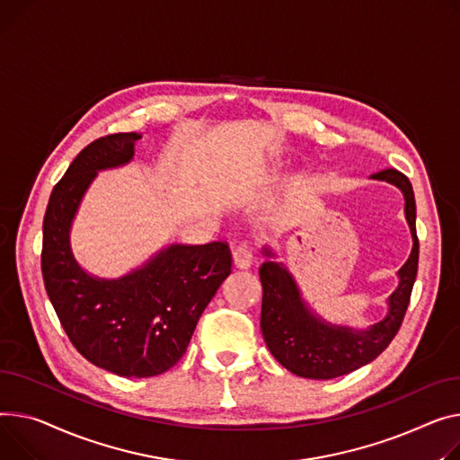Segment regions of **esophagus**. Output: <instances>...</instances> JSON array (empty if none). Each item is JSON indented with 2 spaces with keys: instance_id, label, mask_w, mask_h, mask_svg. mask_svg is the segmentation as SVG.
<instances>
[{
  "instance_id": "34e87169",
  "label": "esophagus",
  "mask_w": 460,
  "mask_h": 460,
  "mask_svg": "<svg viewBox=\"0 0 460 460\" xmlns=\"http://www.w3.org/2000/svg\"><path fill=\"white\" fill-rule=\"evenodd\" d=\"M233 262L240 270H246V268H250L253 264V250H252L250 243L240 242L238 246H234V250H233Z\"/></svg>"
}]
</instances>
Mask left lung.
Wrapping results in <instances>:
<instances>
[{"mask_svg":"<svg viewBox=\"0 0 460 460\" xmlns=\"http://www.w3.org/2000/svg\"><path fill=\"white\" fill-rule=\"evenodd\" d=\"M372 179L386 181L405 198V218L412 234V252L397 271V288L388 296L386 316L366 329L334 325L316 314L283 262L275 261L268 246L262 248L266 262L261 266L262 311L261 329L270 353L299 377L332 379L346 376L379 357L400 331L411 301L418 271L416 201L411 181L397 170H383Z\"/></svg>","mask_w":460,"mask_h":460,"instance_id":"1","label":"left lung"}]
</instances>
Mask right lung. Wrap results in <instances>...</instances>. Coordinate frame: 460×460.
<instances>
[{"mask_svg":"<svg viewBox=\"0 0 460 460\" xmlns=\"http://www.w3.org/2000/svg\"><path fill=\"white\" fill-rule=\"evenodd\" d=\"M138 133L88 144L60 179L44 214L42 278L75 349L119 377L164 374L185 355L205 307L231 273L226 242L170 243L116 279L88 273L74 257L70 231L98 172L126 166Z\"/></svg>","mask_w":460,"mask_h":460,"instance_id":"obj_1","label":"right lung"}]
</instances>
